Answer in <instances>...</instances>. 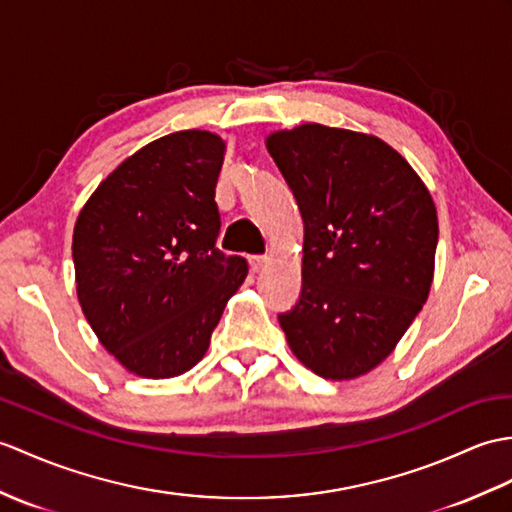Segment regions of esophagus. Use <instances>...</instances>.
Instances as JSON below:
<instances>
[{
  "mask_svg": "<svg viewBox=\"0 0 512 512\" xmlns=\"http://www.w3.org/2000/svg\"><path fill=\"white\" fill-rule=\"evenodd\" d=\"M268 264H270V257H268V255H253V257H251V268H253L255 272L264 270Z\"/></svg>",
  "mask_w": 512,
  "mask_h": 512,
  "instance_id": "esophagus-1",
  "label": "esophagus"
}]
</instances>
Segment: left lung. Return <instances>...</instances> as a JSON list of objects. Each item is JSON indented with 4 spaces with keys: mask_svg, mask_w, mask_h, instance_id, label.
<instances>
[{
    "mask_svg": "<svg viewBox=\"0 0 512 512\" xmlns=\"http://www.w3.org/2000/svg\"><path fill=\"white\" fill-rule=\"evenodd\" d=\"M301 209L303 288L279 325L325 379L384 362L434 279L438 218L419 174L386 141L323 124L266 139Z\"/></svg>",
    "mask_w": 512,
    "mask_h": 512,
    "instance_id": "1",
    "label": "left lung"
}]
</instances>
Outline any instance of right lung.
<instances>
[{
	"label": "right lung",
	"mask_w": 512,
	"mask_h": 512,
	"mask_svg": "<svg viewBox=\"0 0 512 512\" xmlns=\"http://www.w3.org/2000/svg\"><path fill=\"white\" fill-rule=\"evenodd\" d=\"M224 141L181 130L104 178L74 227L76 292L102 347L130 373L183 375L209 349L246 259L216 248Z\"/></svg>",
	"instance_id": "right-lung-1"
}]
</instances>
